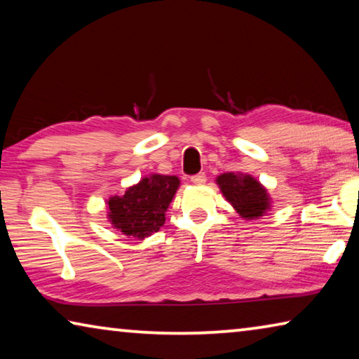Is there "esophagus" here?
Segmentation results:
<instances>
[{
  "instance_id": "1",
  "label": "esophagus",
  "mask_w": 359,
  "mask_h": 359,
  "mask_svg": "<svg viewBox=\"0 0 359 359\" xmlns=\"http://www.w3.org/2000/svg\"><path fill=\"white\" fill-rule=\"evenodd\" d=\"M205 174L204 172H199V174H196V175H193L191 177V182L194 185H204L205 184Z\"/></svg>"
}]
</instances>
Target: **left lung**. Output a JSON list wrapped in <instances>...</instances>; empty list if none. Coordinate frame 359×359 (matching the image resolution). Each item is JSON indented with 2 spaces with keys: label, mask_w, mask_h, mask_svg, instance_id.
<instances>
[{
  "label": "left lung",
  "mask_w": 359,
  "mask_h": 359,
  "mask_svg": "<svg viewBox=\"0 0 359 359\" xmlns=\"http://www.w3.org/2000/svg\"><path fill=\"white\" fill-rule=\"evenodd\" d=\"M217 184L226 201H229L245 220L259 218L271 208V198L266 188L252 175L226 172L218 175Z\"/></svg>",
  "instance_id": "8db88e82"
}]
</instances>
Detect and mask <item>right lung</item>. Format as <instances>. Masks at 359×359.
I'll use <instances>...</instances> for the list:
<instances>
[{
    "mask_svg": "<svg viewBox=\"0 0 359 359\" xmlns=\"http://www.w3.org/2000/svg\"><path fill=\"white\" fill-rule=\"evenodd\" d=\"M179 184V177L175 175L151 174L130 187L123 196L109 198L107 217L112 226L137 239L156 233L165 224V212Z\"/></svg>",
    "mask_w": 359,
    "mask_h": 359,
    "instance_id": "1",
    "label": "right lung"
}]
</instances>
